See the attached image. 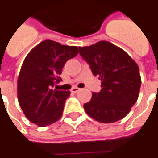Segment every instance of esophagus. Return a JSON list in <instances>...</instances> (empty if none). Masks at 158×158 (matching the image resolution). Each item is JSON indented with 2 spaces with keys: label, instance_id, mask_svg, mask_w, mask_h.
<instances>
[{
  "label": "esophagus",
  "instance_id": "obj_1",
  "mask_svg": "<svg viewBox=\"0 0 158 158\" xmlns=\"http://www.w3.org/2000/svg\"><path fill=\"white\" fill-rule=\"evenodd\" d=\"M78 91H80V89H78L77 87H74L71 89V92H73V93H77Z\"/></svg>",
  "mask_w": 158,
  "mask_h": 158
}]
</instances>
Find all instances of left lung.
<instances>
[{
  "mask_svg": "<svg viewBox=\"0 0 158 158\" xmlns=\"http://www.w3.org/2000/svg\"><path fill=\"white\" fill-rule=\"evenodd\" d=\"M94 76L102 81V89L93 92L83 105L90 117L99 122L113 123L127 116L138 100L141 86L139 69L122 49L107 41L79 47Z\"/></svg>",
  "mask_w": 158,
  "mask_h": 158,
  "instance_id": "1",
  "label": "left lung"
}]
</instances>
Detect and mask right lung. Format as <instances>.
<instances>
[{
    "label": "right lung",
    "instance_id": "1",
    "mask_svg": "<svg viewBox=\"0 0 158 158\" xmlns=\"http://www.w3.org/2000/svg\"><path fill=\"white\" fill-rule=\"evenodd\" d=\"M77 54V46L44 40L25 58L18 78V101L31 122L44 127L61 118L70 92L53 88L62 81L66 62Z\"/></svg>",
    "mask_w": 158,
    "mask_h": 158
}]
</instances>
